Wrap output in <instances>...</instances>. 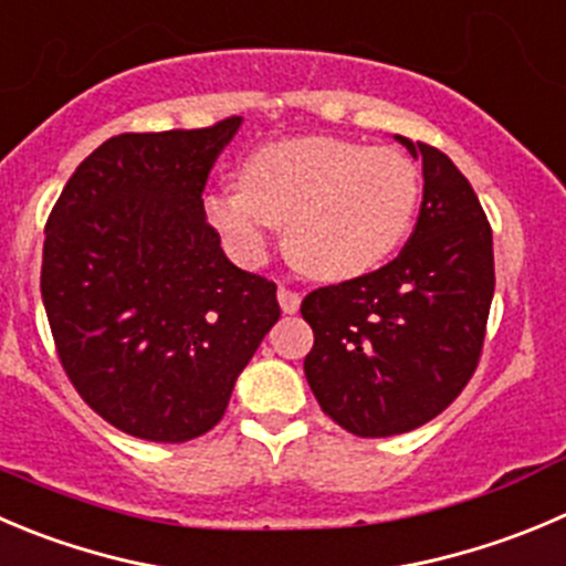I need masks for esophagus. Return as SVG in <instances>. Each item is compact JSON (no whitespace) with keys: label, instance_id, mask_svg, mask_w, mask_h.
Segmentation results:
<instances>
[{"label":"esophagus","instance_id":"esophagus-1","mask_svg":"<svg viewBox=\"0 0 566 566\" xmlns=\"http://www.w3.org/2000/svg\"><path fill=\"white\" fill-rule=\"evenodd\" d=\"M276 298H279V306H282L284 315H295V312L301 310V295H298V293H293V290L279 287Z\"/></svg>","mask_w":566,"mask_h":566}]
</instances>
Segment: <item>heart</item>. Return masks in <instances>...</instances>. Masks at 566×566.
Here are the masks:
<instances>
[{
	"mask_svg": "<svg viewBox=\"0 0 566 566\" xmlns=\"http://www.w3.org/2000/svg\"><path fill=\"white\" fill-rule=\"evenodd\" d=\"M243 188L205 196V216L245 265L265 260L273 227L304 273L348 282L381 268L415 221L420 179L389 146L343 137H293L256 149Z\"/></svg>",
	"mask_w": 566,
	"mask_h": 566,
	"instance_id": "heart-1",
	"label": "heart"
}]
</instances>
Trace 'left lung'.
<instances>
[{
    "mask_svg": "<svg viewBox=\"0 0 566 566\" xmlns=\"http://www.w3.org/2000/svg\"><path fill=\"white\" fill-rule=\"evenodd\" d=\"M422 163V205L389 265L310 293L304 359L321 409L356 437H392L434 420L468 387L495 293L492 229L464 174L395 135Z\"/></svg>",
    "mask_w": 566,
    "mask_h": 566,
    "instance_id": "1",
    "label": "left lung"
}]
</instances>
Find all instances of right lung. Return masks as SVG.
<instances>
[{
  "instance_id": "add662e5",
  "label": "right lung",
  "mask_w": 566,
  "mask_h": 566,
  "mask_svg": "<svg viewBox=\"0 0 566 566\" xmlns=\"http://www.w3.org/2000/svg\"><path fill=\"white\" fill-rule=\"evenodd\" d=\"M240 124L109 137L46 221L41 295L63 370L137 440L207 434L282 315L276 284L232 265L205 216L207 177Z\"/></svg>"
}]
</instances>
